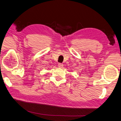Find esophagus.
Here are the masks:
<instances>
[{
	"mask_svg": "<svg viewBox=\"0 0 121 121\" xmlns=\"http://www.w3.org/2000/svg\"><path fill=\"white\" fill-rule=\"evenodd\" d=\"M63 64H61V63H59L58 64V67L59 68H63Z\"/></svg>",
	"mask_w": 121,
	"mask_h": 121,
	"instance_id": "1",
	"label": "esophagus"
}]
</instances>
